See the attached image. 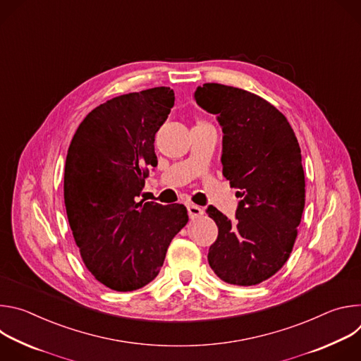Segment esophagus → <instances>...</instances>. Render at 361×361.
Masks as SVG:
<instances>
[{"mask_svg": "<svg viewBox=\"0 0 361 361\" xmlns=\"http://www.w3.org/2000/svg\"><path fill=\"white\" fill-rule=\"evenodd\" d=\"M187 212H188V216H190L191 220L198 219V217H201V216L204 214L202 209L198 207V205H194V204H188V205H187Z\"/></svg>", "mask_w": 361, "mask_h": 361, "instance_id": "1", "label": "esophagus"}]
</instances>
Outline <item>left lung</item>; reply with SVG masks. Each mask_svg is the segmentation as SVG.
<instances>
[{
    "label": "left lung",
    "mask_w": 361,
    "mask_h": 361,
    "mask_svg": "<svg viewBox=\"0 0 361 361\" xmlns=\"http://www.w3.org/2000/svg\"><path fill=\"white\" fill-rule=\"evenodd\" d=\"M197 104L223 128V176L240 197L235 221L213 205L219 227L209 264L226 283L255 286L288 260L305 202L301 149L287 118L264 98L241 88L207 82Z\"/></svg>",
    "instance_id": "1"
}]
</instances>
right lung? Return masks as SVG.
<instances>
[{"mask_svg":"<svg viewBox=\"0 0 361 361\" xmlns=\"http://www.w3.org/2000/svg\"><path fill=\"white\" fill-rule=\"evenodd\" d=\"M174 98L170 87H156L109 99L82 120L67 152L64 202L75 244L87 270L116 291L156 279L188 221L183 204L137 202Z\"/></svg>","mask_w":361,"mask_h":361,"instance_id":"obj_1","label":"right lung"}]
</instances>
